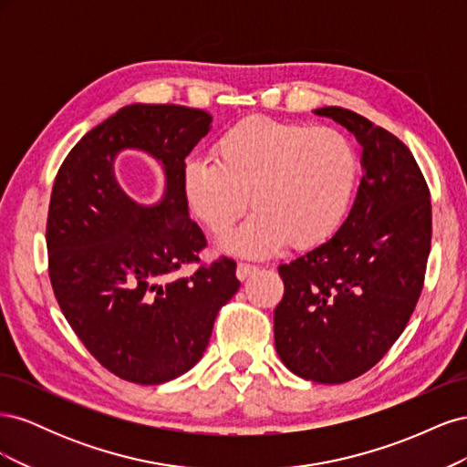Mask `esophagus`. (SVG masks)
<instances>
[{"label":"esophagus","mask_w":467,"mask_h":467,"mask_svg":"<svg viewBox=\"0 0 467 467\" xmlns=\"http://www.w3.org/2000/svg\"><path fill=\"white\" fill-rule=\"evenodd\" d=\"M257 265H251V263H237V271H235V275H237V278L239 280H245L247 276H251L253 273L257 271Z\"/></svg>","instance_id":"34e87169"}]
</instances>
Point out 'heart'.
Returning <instances> with one entry per match:
<instances>
[{
	"label": "heart",
	"mask_w": 467,
	"mask_h": 467,
	"mask_svg": "<svg viewBox=\"0 0 467 467\" xmlns=\"http://www.w3.org/2000/svg\"><path fill=\"white\" fill-rule=\"evenodd\" d=\"M358 179V153L331 126L249 117L225 129L214 158L192 155L182 167V191L194 216L212 234L242 218L249 194L253 214L225 249L271 255L290 239L314 247L329 239L347 216Z\"/></svg>",
	"instance_id": "b5f03b06"
}]
</instances>
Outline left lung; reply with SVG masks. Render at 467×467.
Segmentation results:
<instances>
[{
    "label": "left lung",
    "mask_w": 467,
    "mask_h": 467,
    "mask_svg": "<svg viewBox=\"0 0 467 467\" xmlns=\"http://www.w3.org/2000/svg\"><path fill=\"white\" fill-rule=\"evenodd\" d=\"M316 112L358 138L364 175L329 242L278 266L275 347L296 376L345 384L384 358L415 312L431 253V191L398 136L348 109Z\"/></svg>",
    "instance_id": "8db88e82"
}]
</instances>
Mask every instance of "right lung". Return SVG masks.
Listing matches in <instances>:
<instances>
[{"mask_svg": "<svg viewBox=\"0 0 467 467\" xmlns=\"http://www.w3.org/2000/svg\"><path fill=\"white\" fill-rule=\"evenodd\" d=\"M212 117L182 105H130L91 129L54 179L47 220L48 276L64 317L115 376L155 386L202 358L214 319L237 292L235 261L201 263L202 230L182 191L187 155ZM124 147L164 163L161 205L138 207L111 173ZM196 264L192 275L182 268Z\"/></svg>", "mask_w": 467, "mask_h": 467, "instance_id": "add662e5", "label": "right lung"}]
</instances>
